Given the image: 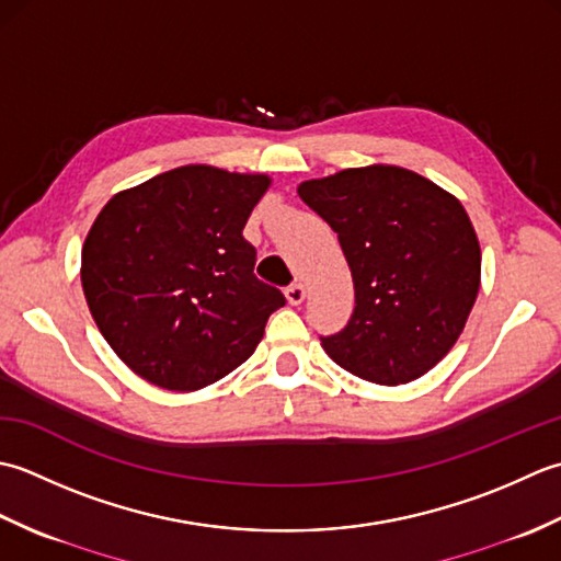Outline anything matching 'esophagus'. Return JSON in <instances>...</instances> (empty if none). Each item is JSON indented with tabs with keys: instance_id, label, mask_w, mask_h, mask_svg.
<instances>
[{
	"instance_id": "1",
	"label": "esophagus",
	"mask_w": 561,
	"mask_h": 561,
	"mask_svg": "<svg viewBox=\"0 0 561 561\" xmlns=\"http://www.w3.org/2000/svg\"><path fill=\"white\" fill-rule=\"evenodd\" d=\"M285 297H288L290 305H300L305 300V285L302 283H293L285 288Z\"/></svg>"
}]
</instances>
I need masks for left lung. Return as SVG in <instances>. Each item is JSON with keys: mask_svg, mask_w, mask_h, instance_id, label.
I'll use <instances>...</instances> for the list:
<instances>
[{"mask_svg": "<svg viewBox=\"0 0 561 561\" xmlns=\"http://www.w3.org/2000/svg\"><path fill=\"white\" fill-rule=\"evenodd\" d=\"M297 193L339 234L356 290L348 324L322 336L329 358L377 385L428 373L479 293L482 251L462 203L390 164L305 181Z\"/></svg>", "mask_w": 561, "mask_h": 561, "instance_id": "obj_1", "label": "left lung"}]
</instances>
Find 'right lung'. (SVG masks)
I'll use <instances>...</instances> for the list:
<instances>
[{
	"instance_id": "add662e5",
	"label": "right lung",
	"mask_w": 561,
	"mask_h": 561,
	"mask_svg": "<svg viewBox=\"0 0 561 561\" xmlns=\"http://www.w3.org/2000/svg\"><path fill=\"white\" fill-rule=\"evenodd\" d=\"M266 174L188 164L121 191L91 225L82 288L118 358L162 390L193 392L242 365L285 305L254 276L242 230Z\"/></svg>"
}]
</instances>
